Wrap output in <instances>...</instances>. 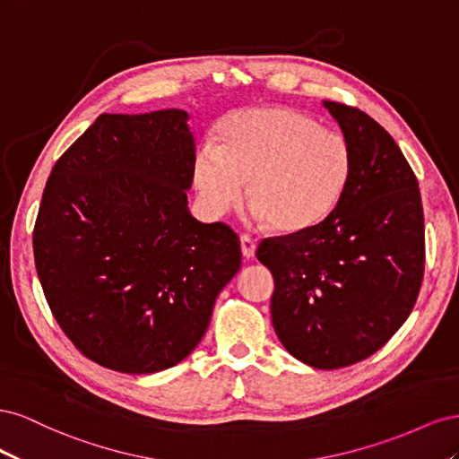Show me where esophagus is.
Listing matches in <instances>:
<instances>
[{
	"instance_id": "1",
	"label": "esophagus",
	"mask_w": 459,
	"mask_h": 459,
	"mask_svg": "<svg viewBox=\"0 0 459 459\" xmlns=\"http://www.w3.org/2000/svg\"><path fill=\"white\" fill-rule=\"evenodd\" d=\"M241 253L245 258H253L256 253V241L251 238V235H241Z\"/></svg>"
}]
</instances>
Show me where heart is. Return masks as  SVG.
<instances>
[{"label": "heart", "mask_w": 459, "mask_h": 459, "mask_svg": "<svg viewBox=\"0 0 459 459\" xmlns=\"http://www.w3.org/2000/svg\"><path fill=\"white\" fill-rule=\"evenodd\" d=\"M344 135L289 107L233 110L216 124L212 149L193 162V184L214 216L243 197L283 235L307 233L335 212L352 178Z\"/></svg>", "instance_id": "heart-1"}]
</instances>
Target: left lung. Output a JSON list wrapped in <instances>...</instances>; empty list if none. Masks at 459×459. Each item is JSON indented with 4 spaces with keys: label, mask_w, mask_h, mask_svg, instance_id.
<instances>
[{
    "label": "left lung",
    "mask_w": 459,
    "mask_h": 459,
    "mask_svg": "<svg viewBox=\"0 0 459 459\" xmlns=\"http://www.w3.org/2000/svg\"><path fill=\"white\" fill-rule=\"evenodd\" d=\"M352 151V178L322 226L262 239L273 275L272 322L300 362L339 369L391 339L418 300L425 270L423 206L411 166L381 124L324 101Z\"/></svg>",
    "instance_id": "1"
}]
</instances>
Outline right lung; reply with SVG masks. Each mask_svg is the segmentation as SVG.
Wrapping results in <instances>:
<instances>
[{
	"mask_svg": "<svg viewBox=\"0 0 459 459\" xmlns=\"http://www.w3.org/2000/svg\"><path fill=\"white\" fill-rule=\"evenodd\" d=\"M184 110L101 115L55 162L34 262L76 349L120 373L182 362L241 268L239 235L187 211L195 147Z\"/></svg>",
	"mask_w": 459,
	"mask_h": 459,
	"instance_id": "1",
	"label": "right lung"
}]
</instances>
